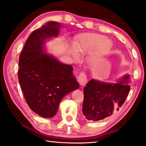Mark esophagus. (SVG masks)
Listing matches in <instances>:
<instances>
[{
	"label": "esophagus",
	"mask_w": 146,
	"mask_h": 146,
	"mask_svg": "<svg viewBox=\"0 0 146 146\" xmlns=\"http://www.w3.org/2000/svg\"><path fill=\"white\" fill-rule=\"evenodd\" d=\"M78 81L79 82L80 85L84 86L85 85L87 82V77L85 73L83 72L80 73L79 77H78Z\"/></svg>",
	"instance_id": "34e87169"
}]
</instances>
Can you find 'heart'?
<instances>
[{"label": "heart", "instance_id": "heart-1", "mask_svg": "<svg viewBox=\"0 0 146 146\" xmlns=\"http://www.w3.org/2000/svg\"><path fill=\"white\" fill-rule=\"evenodd\" d=\"M113 47V42L103 35L96 33H84L77 36L73 43V48L68 52L74 59H78L79 55L90 52L89 59L93 63H98L110 53Z\"/></svg>", "mask_w": 146, "mask_h": 146}]
</instances>
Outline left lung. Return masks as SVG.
I'll use <instances>...</instances> for the list:
<instances>
[{"mask_svg":"<svg viewBox=\"0 0 146 146\" xmlns=\"http://www.w3.org/2000/svg\"><path fill=\"white\" fill-rule=\"evenodd\" d=\"M130 75L116 82L91 79L84 88L82 113L87 120L98 121L111 116L124 104L130 90Z\"/></svg>","mask_w":146,"mask_h":146,"instance_id":"1","label":"left lung"}]
</instances>
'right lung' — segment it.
<instances>
[{
  "label": "right lung",
  "mask_w": 146,
  "mask_h": 146,
  "mask_svg": "<svg viewBox=\"0 0 146 146\" xmlns=\"http://www.w3.org/2000/svg\"><path fill=\"white\" fill-rule=\"evenodd\" d=\"M62 26L48 21L34 31L19 56L18 79L26 102L44 118L55 116L63 98L79 88L72 66L46 53V42L58 37Z\"/></svg>",
  "instance_id": "add662e5"
}]
</instances>
